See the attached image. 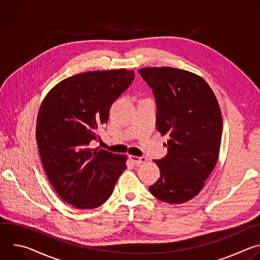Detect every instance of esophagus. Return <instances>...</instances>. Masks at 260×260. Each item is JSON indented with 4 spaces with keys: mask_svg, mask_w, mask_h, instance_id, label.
Here are the masks:
<instances>
[{
    "mask_svg": "<svg viewBox=\"0 0 260 260\" xmlns=\"http://www.w3.org/2000/svg\"><path fill=\"white\" fill-rule=\"evenodd\" d=\"M129 159L137 166L144 164L145 161H147V158L145 156H136V155H129Z\"/></svg>",
    "mask_w": 260,
    "mask_h": 260,
    "instance_id": "esophagus-1",
    "label": "esophagus"
}]
</instances>
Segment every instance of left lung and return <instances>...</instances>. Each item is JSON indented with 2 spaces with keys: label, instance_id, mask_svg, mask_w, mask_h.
<instances>
[{
  "label": "left lung",
  "instance_id": "obj_1",
  "mask_svg": "<svg viewBox=\"0 0 260 260\" xmlns=\"http://www.w3.org/2000/svg\"><path fill=\"white\" fill-rule=\"evenodd\" d=\"M154 93L156 129L168 135V153L154 160L159 179L149 187L156 199L183 204L200 193L218 159L222 116L209 84L199 75L171 67L139 70Z\"/></svg>",
  "mask_w": 260,
  "mask_h": 260
}]
</instances>
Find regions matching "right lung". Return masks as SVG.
<instances>
[{
    "mask_svg": "<svg viewBox=\"0 0 260 260\" xmlns=\"http://www.w3.org/2000/svg\"><path fill=\"white\" fill-rule=\"evenodd\" d=\"M134 71H90L61 80L44 98L36 140L46 176L62 201L80 210L103 205L126 169V155L92 149L109 109Z\"/></svg>",
    "mask_w": 260,
    "mask_h": 260,
    "instance_id": "obj_1",
    "label": "right lung"
}]
</instances>
